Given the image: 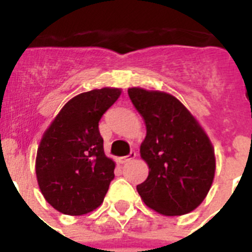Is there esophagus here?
Segmentation results:
<instances>
[{
    "label": "esophagus",
    "mask_w": 252,
    "mask_h": 252,
    "mask_svg": "<svg viewBox=\"0 0 252 252\" xmlns=\"http://www.w3.org/2000/svg\"><path fill=\"white\" fill-rule=\"evenodd\" d=\"M135 158H136V153H135V151H131V153L128 154L127 157L119 158V161L121 162V164H126V162L131 161V160H133V159H135Z\"/></svg>",
    "instance_id": "34e87169"
}]
</instances>
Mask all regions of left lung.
I'll return each mask as SVG.
<instances>
[{"label": "left lung", "instance_id": "left-lung-1", "mask_svg": "<svg viewBox=\"0 0 252 252\" xmlns=\"http://www.w3.org/2000/svg\"><path fill=\"white\" fill-rule=\"evenodd\" d=\"M146 126L140 146L149 175L137 186L144 203L162 216L192 212L208 194L216 171L215 148L204 128L177 97L128 88Z\"/></svg>", "mask_w": 252, "mask_h": 252}]
</instances>
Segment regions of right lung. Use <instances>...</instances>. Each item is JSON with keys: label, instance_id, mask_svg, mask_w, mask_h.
Here are the masks:
<instances>
[{"label": "right lung", "instance_id": "add662e5", "mask_svg": "<svg viewBox=\"0 0 252 252\" xmlns=\"http://www.w3.org/2000/svg\"><path fill=\"white\" fill-rule=\"evenodd\" d=\"M121 88L104 87L73 97L40 140L35 173L45 201L60 213L83 216L102 204L116 162L107 158L98 122Z\"/></svg>", "mask_w": 252, "mask_h": 252}]
</instances>
